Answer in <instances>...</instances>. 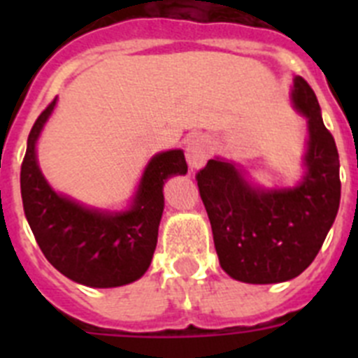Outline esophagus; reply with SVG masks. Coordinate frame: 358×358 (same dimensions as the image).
Listing matches in <instances>:
<instances>
[{"mask_svg":"<svg viewBox=\"0 0 358 358\" xmlns=\"http://www.w3.org/2000/svg\"><path fill=\"white\" fill-rule=\"evenodd\" d=\"M211 154L210 141L201 134H195L189 138L188 145H186V161H188L189 169H201L202 164L206 163L208 157Z\"/></svg>","mask_w":358,"mask_h":358,"instance_id":"1","label":"esophagus"}]
</instances>
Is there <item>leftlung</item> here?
Here are the masks:
<instances>
[{
    "mask_svg": "<svg viewBox=\"0 0 358 358\" xmlns=\"http://www.w3.org/2000/svg\"><path fill=\"white\" fill-rule=\"evenodd\" d=\"M292 102L308 120L299 185L258 188L235 163L218 157L195 176L220 267L243 283L267 285L299 276L317 256L339 211V152L303 77L294 78Z\"/></svg>",
    "mask_w": 358,
    "mask_h": 358,
    "instance_id": "8db88e82",
    "label": "left lung"
}]
</instances>
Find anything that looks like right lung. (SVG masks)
Wrapping results in <instances>:
<instances>
[{
    "label": "right lung",
    "mask_w": 358,
    "mask_h": 358,
    "mask_svg": "<svg viewBox=\"0 0 358 358\" xmlns=\"http://www.w3.org/2000/svg\"><path fill=\"white\" fill-rule=\"evenodd\" d=\"M55 102L53 98L34 123L21 164V197L30 229L46 260L69 280L94 289L127 285L150 267L164 208L163 185L188 172L185 152L166 150L148 161L127 211L82 206L57 194L37 164L36 143Z\"/></svg>",
    "instance_id": "add662e5"
}]
</instances>
